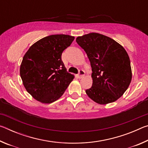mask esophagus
Masks as SVG:
<instances>
[{
    "instance_id": "esophagus-1",
    "label": "esophagus",
    "mask_w": 148,
    "mask_h": 148,
    "mask_svg": "<svg viewBox=\"0 0 148 148\" xmlns=\"http://www.w3.org/2000/svg\"><path fill=\"white\" fill-rule=\"evenodd\" d=\"M85 75V72L84 71H82V70H81V71H79L78 74L77 75V76L78 78H82V77H83Z\"/></svg>"
}]
</instances>
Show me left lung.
<instances>
[{
	"label": "left lung",
	"instance_id": "left-lung-1",
	"mask_svg": "<svg viewBox=\"0 0 148 148\" xmlns=\"http://www.w3.org/2000/svg\"><path fill=\"white\" fill-rule=\"evenodd\" d=\"M76 41L91 62L92 84L86 91L87 96L102 105L116 101L132 80L131 62L126 50L114 40L96 32L77 36Z\"/></svg>",
	"mask_w": 148,
	"mask_h": 148
}]
</instances>
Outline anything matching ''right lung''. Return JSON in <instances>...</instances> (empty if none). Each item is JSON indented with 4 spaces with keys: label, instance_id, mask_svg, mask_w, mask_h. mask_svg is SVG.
I'll use <instances>...</instances> for the list:
<instances>
[{
    "label": "right lung",
    "instance_id": "obj_1",
    "mask_svg": "<svg viewBox=\"0 0 148 148\" xmlns=\"http://www.w3.org/2000/svg\"><path fill=\"white\" fill-rule=\"evenodd\" d=\"M74 36L53 34L29 47L20 65V76L27 91L41 103L58 100L74 78L66 71L62 53L71 46Z\"/></svg>",
    "mask_w": 148,
    "mask_h": 148
}]
</instances>
